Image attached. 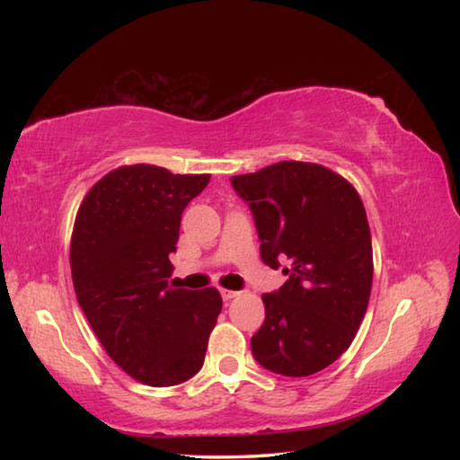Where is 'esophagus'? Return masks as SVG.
Segmentation results:
<instances>
[{
    "mask_svg": "<svg viewBox=\"0 0 460 460\" xmlns=\"http://www.w3.org/2000/svg\"><path fill=\"white\" fill-rule=\"evenodd\" d=\"M239 292H235V290H225V288H221V296H223V300H231V298H235Z\"/></svg>",
    "mask_w": 460,
    "mask_h": 460,
    "instance_id": "esophagus-1",
    "label": "esophagus"
}]
</instances>
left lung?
I'll use <instances>...</instances> for the list:
<instances>
[{
  "label": "left lung",
  "instance_id": "obj_1",
  "mask_svg": "<svg viewBox=\"0 0 460 460\" xmlns=\"http://www.w3.org/2000/svg\"><path fill=\"white\" fill-rule=\"evenodd\" d=\"M231 184L253 213L261 260L286 284L263 294L266 321L252 337L261 367L306 377L351 345L369 305L373 249L367 215L353 184L313 162H278Z\"/></svg>",
  "mask_w": 460,
  "mask_h": 460
}]
</instances>
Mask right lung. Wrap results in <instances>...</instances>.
<instances>
[{
    "label": "right lung",
    "instance_id": "right-lung-1",
    "mask_svg": "<svg viewBox=\"0 0 460 460\" xmlns=\"http://www.w3.org/2000/svg\"><path fill=\"white\" fill-rule=\"evenodd\" d=\"M211 174L121 166L83 199L71 239L75 294L107 355L142 384L168 387L205 363L219 290L168 286L182 211Z\"/></svg>",
    "mask_w": 460,
    "mask_h": 460
}]
</instances>
